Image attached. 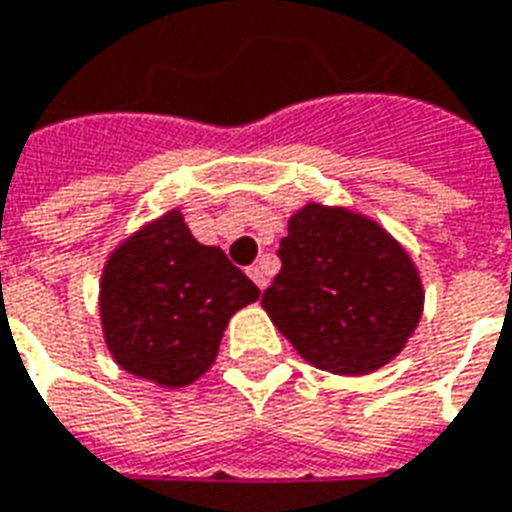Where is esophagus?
I'll return each mask as SVG.
<instances>
[{"label":"esophagus","instance_id":"obj_1","mask_svg":"<svg viewBox=\"0 0 512 512\" xmlns=\"http://www.w3.org/2000/svg\"><path fill=\"white\" fill-rule=\"evenodd\" d=\"M248 275H251V280L256 285H259L261 291H264V288H267L269 285V272H267V267H264V264H253V267H248Z\"/></svg>","mask_w":512,"mask_h":512}]
</instances>
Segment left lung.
Here are the masks:
<instances>
[{
    "instance_id": "1",
    "label": "left lung",
    "mask_w": 512,
    "mask_h": 512,
    "mask_svg": "<svg viewBox=\"0 0 512 512\" xmlns=\"http://www.w3.org/2000/svg\"><path fill=\"white\" fill-rule=\"evenodd\" d=\"M277 256L283 267L261 304L307 363L363 376L406 347L425 291L411 256L376 221L307 202Z\"/></svg>"
}]
</instances>
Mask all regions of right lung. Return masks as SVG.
<instances>
[{
  "label": "right lung",
  "mask_w": 512,
  "mask_h": 512,
  "mask_svg": "<svg viewBox=\"0 0 512 512\" xmlns=\"http://www.w3.org/2000/svg\"><path fill=\"white\" fill-rule=\"evenodd\" d=\"M261 296L216 245L168 211L117 245L101 275V326L112 358L160 387H186L219 355L229 318Z\"/></svg>",
  "instance_id": "1"
}]
</instances>
